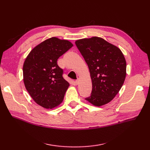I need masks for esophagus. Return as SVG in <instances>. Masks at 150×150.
<instances>
[{
    "instance_id": "34e87169",
    "label": "esophagus",
    "mask_w": 150,
    "mask_h": 150,
    "mask_svg": "<svg viewBox=\"0 0 150 150\" xmlns=\"http://www.w3.org/2000/svg\"><path fill=\"white\" fill-rule=\"evenodd\" d=\"M75 83H76V84L77 85L79 84V79H77V80L75 81Z\"/></svg>"
}]
</instances>
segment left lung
<instances>
[{
  "label": "left lung",
  "instance_id": "1",
  "mask_svg": "<svg viewBox=\"0 0 150 150\" xmlns=\"http://www.w3.org/2000/svg\"><path fill=\"white\" fill-rule=\"evenodd\" d=\"M75 44L87 63L92 81L91 94L85 99L96 106L110 103L125 80L123 54L115 45L98 37L77 40Z\"/></svg>",
  "mask_w": 150,
  "mask_h": 150
}]
</instances>
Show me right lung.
<instances>
[{
  "mask_svg": "<svg viewBox=\"0 0 150 150\" xmlns=\"http://www.w3.org/2000/svg\"><path fill=\"white\" fill-rule=\"evenodd\" d=\"M73 44L67 40L53 37L36 46L23 65L25 87L33 100L46 109L62 102L69 83L62 77L63 70L57 61Z\"/></svg>",
  "mask_w": 150,
  "mask_h": 150,
  "instance_id": "obj_1",
  "label": "right lung"
}]
</instances>
